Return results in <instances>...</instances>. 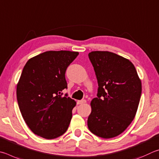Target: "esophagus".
Returning a JSON list of instances; mask_svg holds the SVG:
<instances>
[{"label": "esophagus", "instance_id": "esophagus-1", "mask_svg": "<svg viewBox=\"0 0 159 159\" xmlns=\"http://www.w3.org/2000/svg\"><path fill=\"white\" fill-rule=\"evenodd\" d=\"M86 102H87V101H86V100H81V101H77V103L78 105H80V104H84V103H85Z\"/></svg>", "mask_w": 159, "mask_h": 159}]
</instances>
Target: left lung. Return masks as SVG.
Here are the masks:
<instances>
[{
	"label": "left lung",
	"mask_w": 159,
	"mask_h": 159,
	"mask_svg": "<svg viewBox=\"0 0 159 159\" xmlns=\"http://www.w3.org/2000/svg\"><path fill=\"white\" fill-rule=\"evenodd\" d=\"M98 81L97 98L91 102L90 131L108 139L123 133L131 123L140 102L142 84L129 60L110 52L89 54Z\"/></svg>",
	"instance_id": "8db88e82"
}]
</instances>
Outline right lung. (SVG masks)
I'll return each mask as SVG.
<instances>
[{"label": "right lung", "mask_w": 159, "mask_h": 159, "mask_svg": "<svg viewBox=\"0 0 159 159\" xmlns=\"http://www.w3.org/2000/svg\"><path fill=\"white\" fill-rule=\"evenodd\" d=\"M77 52L49 51L27 61L16 87V98L25 122L35 135L54 139L65 133L74 100L62 96L68 88L66 71Z\"/></svg>", "instance_id": "obj_1"}]
</instances>
